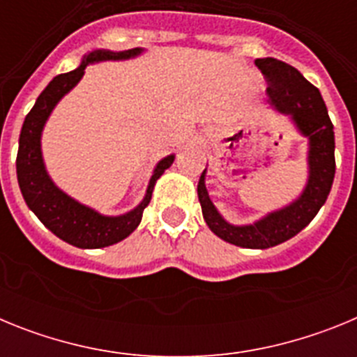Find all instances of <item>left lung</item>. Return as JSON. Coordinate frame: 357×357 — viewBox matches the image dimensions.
Returning a JSON list of instances; mask_svg holds the SVG:
<instances>
[{
	"label": "left lung",
	"instance_id": "left-lung-1",
	"mask_svg": "<svg viewBox=\"0 0 357 357\" xmlns=\"http://www.w3.org/2000/svg\"><path fill=\"white\" fill-rule=\"evenodd\" d=\"M255 66L268 80L266 103L291 118L296 130L309 141L307 184L289 206L268 213L250 225H232L218 213L206 189V172L198 181V200L204 220L218 238L243 248H270L288 241L311 223L331 193L336 172L334 130L320 91L301 71L277 59H257Z\"/></svg>",
	"mask_w": 357,
	"mask_h": 357
}]
</instances>
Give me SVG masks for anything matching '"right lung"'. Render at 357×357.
<instances>
[{
    "label": "right lung",
    "mask_w": 357,
    "mask_h": 357,
    "mask_svg": "<svg viewBox=\"0 0 357 357\" xmlns=\"http://www.w3.org/2000/svg\"><path fill=\"white\" fill-rule=\"evenodd\" d=\"M143 48L125 50V52H110V50H94L84 56L82 64L73 71L59 75L48 84V87L39 94L36 105L24 118L21 135H19V150L15 169L17 182L23 193L26 206L33 211L46 229H50L56 238L78 248H103L121 241L130 236L141 223L144 207L150 204L153 185L157 178L168 169L175 160V155L164 157L153 169L148 182L146 195L137 207L119 216H105L98 211L84 206L62 189L56 188L50 178L40 151V135L50 114L62 98L82 80L85 68L94 62L103 61H127L141 55Z\"/></svg>",
    "instance_id": "right-lung-1"
}]
</instances>
